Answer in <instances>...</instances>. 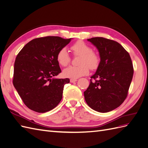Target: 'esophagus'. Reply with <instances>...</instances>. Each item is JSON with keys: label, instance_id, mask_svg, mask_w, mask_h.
Returning <instances> with one entry per match:
<instances>
[{"label": "esophagus", "instance_id": "obj_1", "mask_svg": "<svg viewBox=\"0 0 148 148\" xmlns=\"http://www.w3.org/2000/svg\"><path fill=\"white\" fill-rule=\"evenodd\" d=\"M77 81V79H73V78L70 79V82L71 83H74V82H76Z\"/></svg>", "mask_w": 148, "mask_h": 148}]
</instances>
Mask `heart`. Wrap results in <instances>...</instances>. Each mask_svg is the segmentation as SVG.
Returning a JSON list of instances; mask_svg holds the SVG:
<instances>
[{"label": "heart", "mask_w": 148, "mask_h": 148, "mask_svg": "<svg viewBox=\"0 0 148 148\" xmlns=\"http://www.w3.org/2000/svg\"><path fill=\"white\" fill-rule=\"evenodd\" d=\"M71 51L75 56H79L77 60V66H70L65 69L63 74L65 77L76 79L89 73V68L92 70H96L99 66L100 57L98 53L92 51L91 47L82 41H78L70 47ZM57 60L62 66H66L71 62L66 49L62 48L57 54Z\"/></svg>", "instance_id": "heart-1"}]
</instances>
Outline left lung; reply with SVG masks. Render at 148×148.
<instances>
[{"label": "left lung", "instance_id": "8db88e82", "mask_svg": "<svg viewBox=\"0 0 148 148\" xmlns=\"http://www.w3.org/2000/svg\"><path fill=\"white\" fill-rule=\"evenodd\" d=\"M99 52L101 62L84 92L91 109L108 112L117 108L128 96L133 75L129 53L117 41L102 37L88 39Z\"/></svg>", "mask_w": 148, "mask_h": 148}]
</instances>
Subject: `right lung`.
Wrapping results in <instances>:
<instances>
[{
	"instance_id": "obj_1",
	"label": "right lung",
	"mask_w": 148,
	"mask_h": 148,
	"mask_svg": "<svg viewBox=\"0 0 148 148\" xmlns=\"http://www.w3.org/2000/svg\"><path fill=\"white\" fill-rule=\"evenodd\" d=\"M71 39L46 36L31 40L18 53L13 84L24 104L39 113L53 109L62 100L69 78H53L61 72L57 54Z\"/></svg>"
}]
</instances>
